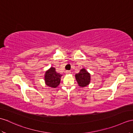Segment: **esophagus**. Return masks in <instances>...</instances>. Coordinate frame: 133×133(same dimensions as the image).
Segmentation results:
<instances>
[{"instance_id":"1","label":"esophagus","mask_w":133,"mask_h":133,"mask_svg":"<svg viewBox=\"0 0 133 133\" xmlns=\"http://www.w3.org/2000/svg\"><path fill=\"white\" fill-rule=\"evenodd\" d=\"M65 73L66 74H69L71 73V71H69V70H66V71H65Z\"/></svg>"}]
</instances>
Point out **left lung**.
<instances>
[{
    "label": "left lung",
    "instance_id": "left-lung-1",
    "mask_svg": "<svg viewBox=\"0 0 133 133\" xmlns=\"http://www.w3.org/2000/svg\"><path fill=\"white\" fill-rule=\"evenodd\" d=\"M75 78L78 85L81 87L88 85L91 82V75L85 69H82L75 75Z\"/></svg>",
    "mask_w": 133,
    "mask_h": 133
}]
</instances>
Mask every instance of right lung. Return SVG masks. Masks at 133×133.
<instances>
[{
    "label": "right lung",
    "mask_w": 133,
    "mask_h": 133,
    "mask_svg": "<svg viewBox=\"0 0 133 133\" xmlns=\"http://www.w3.org/2000/svg\"><path fill=\"white\" fill-rule=\"evenodd\" d=\"M62 75L57 72L54 67H50L45 74V82L48 86L51 88H56L59 85Z\"/></svg>",
    "instance_id": "right-lung-1"
}]
</instances>
